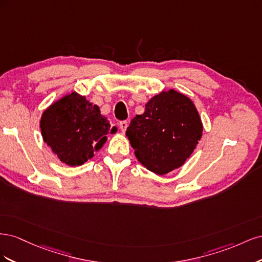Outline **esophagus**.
Listing matches in <instances>:
<instances>
[{"instance_id": "1", "label": "esophagus", "mask_w": 262, "mask_h": 262, "mask_svg": "<svg viewBox=\"0 0 262 262\" xmlns=\"http://www.w3.org/2000/svg\"><path fill=\"white\" fill-rule=\"evenodd\" d=\"M119 128H120L122 133H124L126 128H128V121H121L120 123H119Z\"/></svg>"}]
</instances>
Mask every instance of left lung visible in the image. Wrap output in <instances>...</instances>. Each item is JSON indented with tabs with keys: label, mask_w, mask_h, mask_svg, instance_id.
Returning a JSON list of instances; mask_svg holds the SVG:
<instances>
[{
	"label": "left lung",
	"mask_w": 262,
	"mask_h": 262,
	"mask_svg": "<svg viewBox=\"0 0 262 262\" xmlns=\"http://www.w3.org/2000/svg\"><path fill=\"white\" fill-rule=\"evenodd\" d=\"M199 113L185 95L162 92L148 100L145 112L126 129L138 161L157 175L184 165L202 137Z\"/></svg>",
	"instance_id": "obj_1"
}]
</instances>
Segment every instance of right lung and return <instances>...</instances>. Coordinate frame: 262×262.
<instances>
[{
  "instance_id": "right-lung-1",
  "label": "right lung",
  "mask_w": 262,
  "mask_h": 262,
  "mask_svg": "<svg viewBox=\"0 0 262 262\" xmlns=\"http://www.w3.org/2000/svg\"><path fill=\"white\" fill-rule=\"evenodd\" d=\"M40 128L43 141L59 160L80 166L94 156L107 140L110 129L99 107L84 96L71 93L55 101L42 114Z\"/></svg>"
}]
</instances>
